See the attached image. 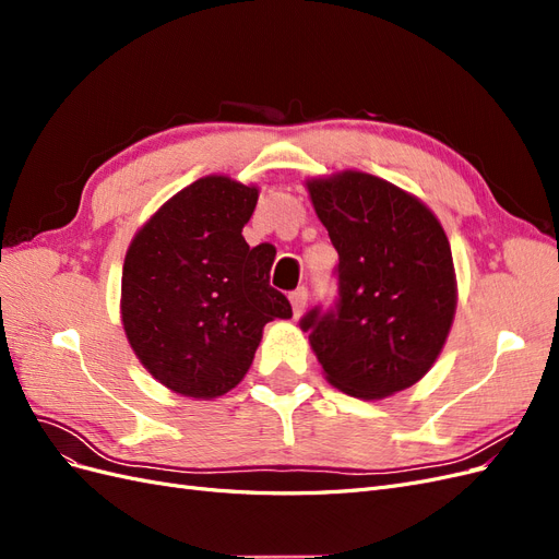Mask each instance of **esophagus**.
<instances>
[{
    "mask_svg": "<svg viewBox=\"0 0 559 559\" xmlns=\"http://www.w3.org/2000/svg\"><path fill=\"white\" fill-rule=\"evenodd\" d=\"M289 300H292L294 314L298 317L302 310H306V306H308V289H306V286H298L296 292H292V294H289Z\"/></svg>",
    "mask_w": 559,
    "mask_h": 559,
    "instance_id": "obj_1",
    "label": "esophagus"
}]
</instances>
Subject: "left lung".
<instances>
[{
	"label": "left lung",
	"mask_w": 559,
	"mask_h": 559,
	"mask_svg": "<svg viewBox=\"0 0 559 559\" xmlns=\"http://www.w3.org/2000/svg\"><path fill=\"white\" fill-rule=\"evenodd\" d=\"M337 251L331 308L300 317L326 380L357 399H384L425 378L456 308L452 251L427 205L366 173L308 181Z\"/></svg>",
	"instance_id": "obj_1"
}]
</instances>
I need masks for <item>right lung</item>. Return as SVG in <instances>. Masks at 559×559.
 I'll return each instance as SVG.
<instances>
[{
  "mask_svg": "<svg viewBox=\"0 0 559 559\" xmlns=\"http://www.w3.org/2000/svg\"><path fill=\"white\" fill-rule=\"evenodd\" d=\"M257 200L253 186L198 179L148 218L126 253L121 317L130 347L177 394L230 392L267 321L292 317V302L270 286L275 251L242 238Z\"/></svg>",
  "mask_w": 559,
  "mask_h": 559,
  "instance_id": "1",
  "label": "right lung"
}]
</instances>
